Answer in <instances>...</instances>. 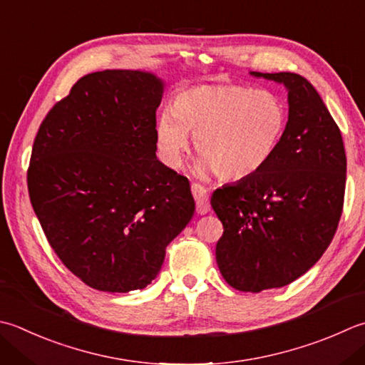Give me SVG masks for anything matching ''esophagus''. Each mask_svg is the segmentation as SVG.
Wrapping results in <instances>:
<instances>
[{
	"label": "esophagus",
	"instance_id": "1",
	"mask_svg": "<svg viewBox=\"0 0 365 365\" xmlns=\"http://www.w3.org/2000/svg\"><path fill=\"white\" fill-rule=\"evenodd\" d=\"M191 192H192V197H195V202H196V212L201 213V215L209 212V209H210L209 190H207L201 183H192Z\"/></svg>",
	"mask_w": 365,
	"mask_h": 365
}]
</instances>
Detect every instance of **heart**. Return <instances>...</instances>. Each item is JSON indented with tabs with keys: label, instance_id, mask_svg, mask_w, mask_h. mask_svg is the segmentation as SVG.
<instances>
[{
	"label": "heart",
	"instance_id": "heart-1",
	"mask_svg": "<svg viewBox=\"0 0 365 365\" xmlns=\"http://www.w3.org/2000/svg\"><path fill=\"white\" fill-rule=\"evenodd\" d=\"M288 128V106L272 90L248 85H195L178 90L170 110L156 120L160 160L178 168L190 140L202 155L201 168L226 180H244L266 166Z\"/></svg>",
	"mask_w": 365,
	"mask_h": 365
}]
</instances>
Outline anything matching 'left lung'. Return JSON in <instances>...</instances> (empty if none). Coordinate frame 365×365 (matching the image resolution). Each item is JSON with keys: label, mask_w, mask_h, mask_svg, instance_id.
<instances>
[{"label": "left lung", "mask_w": 365, "mask_h": 365, "mask_svg": "<svg viewBox=\"0 0 365 365\" xmlns=\"http://www.w3.org/2000/svg\"><path fill=\"white\" fill-rule=\"evenodd\" d=\"M288 88V128L259 173L212 195L223 223L217 264L230 287L259 292L297 280L329 247L344 210L346 155L337 123L305 77L262 74Z\"/></svg>", "instance_id": "obj_1"}]
</instances>
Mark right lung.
<instances>
[{
    "mask_svg": "<svg viewBox=\"0 0 365 365\" xmlns=\"http://www.w3.org/2000/svg\"><path fill=\"white\" fill-rule=\"evenodd\" d=\"M160 78L83 76L36 134L26 182L50 247L90 288L128 292L158 275L195 213L187 177L156 158Z\"/></svg>",
    "mask_w": 365,
    "mask_h": 365,
    "instance_id": "right-lung-1",
    "label": "right lung"
}]
</instances>
